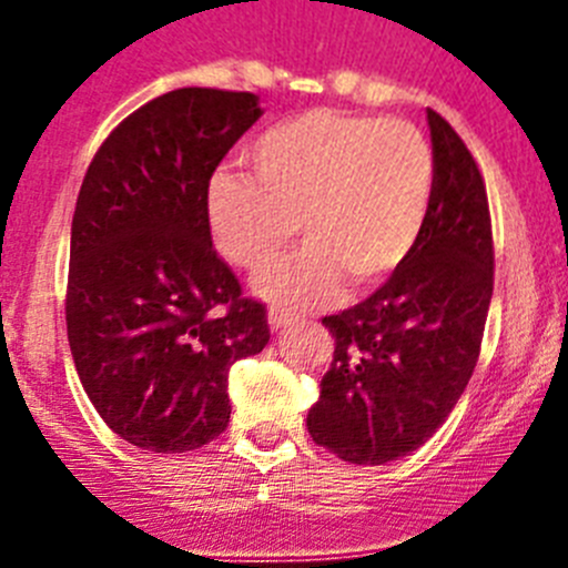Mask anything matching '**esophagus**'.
Instances as JSON below:
<instances>
[{"label": "esophagus", "mask_w": 568, "mask_h": 568, "mask_svg": "<svg viewBox=\"0 0 568 568\" xmlns=\"http://www.w3.org/2000/svg\"><path fill=\"white\" fill-rule=\"evenodd\" d=\"M293 327H298V318L293 313H284V310H273L270 313V329L273 333H290Z\"/></svg>", "instance_id": "esophagus-1"}]
</instances>
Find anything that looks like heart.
Here are the masks:
<instances>
[{"label":"heart","mask_w":568,"mask_h":568,"mask_svg":"<svg viewBox=\"0 0 568 568\" xmlns=\"http://www.w3.org/2000/svg\"><path fill=\"white\" fill-rule=\"evenodd\" d=\"M255 179L219 173L207 215L230 264L258 273L298 233L307 247L255 281L275 307L329 304L353 281L375 290L418 247L435 193L433 144L404 119L315 108L247 148Z\"/></svg>","instance_id":"b5f03b06"}]
</instances>
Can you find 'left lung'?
I'll list each match as a JSON object with an SVG mask.
<instances>
[{
    "instance_id": "obj_1",
    "label": "left lung",
    "mask_w": 568,
    "mask_h": 568,
    "mask_svg": "<svg viewBox=\"0 0 568 568\" xmlns=\"http://www.w3.org/2000/svg\"><path fill=\"white\" fill-rule=\"evenodd\" d=\"M435 193L418 247L369 298L327 315L335 353L307 415L318 446L386 464L438 433L478 364L495 287L486 184L444 115L426 110Z\"/></svg>"
}]
</instances>
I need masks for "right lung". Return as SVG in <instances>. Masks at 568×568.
<instances>
[{
	"mask_svg": "<svg viewBox=\"0 0 568 568\" xmlns=\"http://www.w3.org/2000/svg\"><path fill=\"white\" fill-rule=\"evenodd\" d=\"M247 90L179 88L122 119L97 150L70 227L64 318L104 424L150 453L227 429L230 366L270 341L210 239L215 168L258 122Z\"/></svg>",
	"mask_w": 568,
	"mask_h": 568,
	"instance_id": "1",
	"label": "right lung"
}]
</instances>
